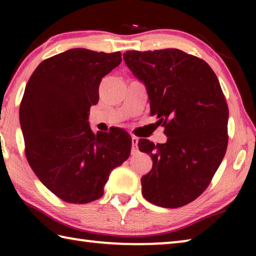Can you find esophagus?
Returning <instances> with one entry per match:
<instances>
[{"mask_svg": "<svg viewBox=\"0 0 256 256\" xmlns=\"http://www.w3.org/2000/svg\"><path fill=\"white\" fill-rule=\"evenodd\" d=\"M138 138L136 136H132V151L133 152H136V151H138Z\"/></svg>", "mask_w": 256, "mask_h": 256, "instance_id": "esophagus-1", "label": "esophagus"}]
</instances>
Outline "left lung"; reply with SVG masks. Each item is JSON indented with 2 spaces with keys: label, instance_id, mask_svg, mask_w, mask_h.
<instances>
[{
  "label": "left lung",
  "instance_id": "8db88e82",
  "mask_svg": "<svg viewBox=\"0 0 256 256\" xmlns=\"http://www.w3.org/2000/svg\"><path fill=\"white\" fill-rule=\"evenodd\" d=\"M123 58L167 136L166 144L138 140L152 159L142 196L158 206H183L204 192L227 150L229 112L218 78L204 60L176 48L126 50Z\"/></svg>",
  "mask_w": 256,
  "mask_h": 256
}]
</instances>
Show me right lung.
<instances>
[{"label": "right lung", "instance_id": "1", "mask_svg": "<svg viewBox=\"0 0 256 256\" xmlns=\"http://www.w3.org/2000/svg\"><path fill=\"white\" fill-rule=\"evenodd\" d=\"M120 56L68 50L42 60L26 86L19 110L26 157L42 183L66 202L102 198L112 170L131 154L130 134L120 128L94 134L88 122L100 81Z\"/></svg>", "mask_w": 256, "mask_h": 256}]
</instances>
